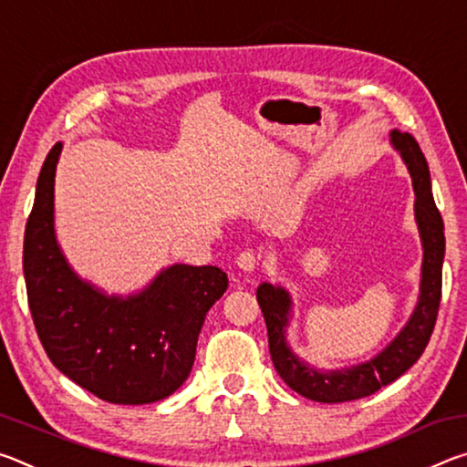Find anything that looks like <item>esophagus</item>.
I'll list each match as a JSON object with an SVG mask.
<instances>
[{"mask_svg":"<svg viewBox=\"0 0 467 467\" xmlns=\"http://www.w3.org/2000/svg\"><path fill=\"white\" fill-rule=\"evenodd\" d=\"M236 265H239L243 272H255L259 265V257L255 255V251H241L239 257H236Z\"/></svg>","mask_w":467,"mask_h":467,"instance_id":"34e87169","label":"esophagus"}]
</instances>
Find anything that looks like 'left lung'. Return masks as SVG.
<instances>
[{"mask_svg":"<svg viewBox=\"0 0 467 467\" xmlns=\"http://www.w3.org/2000/svg\"><path fill=\"white\" fill-rule=\"evenodd\" d=\"M391 144L404 158L410 177H412L416 193L414 214L424 249L420 296H418L412 317L406 323V327L395 336L393 342L383 352H379L375 358L362 362V365L339 370H317L298 360L286 344L292 305L288 292L267 282L257 288V303L262 306L267 326V342H270V357L275 370L290 389H295L306 400L321 401V404H342V401L367 398L381 387L393 383L422 357L424 348L432 336L434 323H437L442 286V257H445V231H442V218L432 200L429 164H426L418 141L410 133L393 130Z\"/></svg>","mask_w":467,"mask_h":467,"instance_id":"obj_1","label":"left lung"}]
</instances>
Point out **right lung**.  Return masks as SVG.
Instances as JSON below:
<instances>
[{
    "label": "right lung",
    "mask_w": 467,
    "mask_h": 467,
    "mask_svg": "<svg viewBox=\"0 0 467 467\" xmlns=\"http://www.w3.org/2000/svg\"><path fill=\"white\" fill-rule=\"evenodd\" d=\"M61 154H47L25 231L28 306L47 357L110 404L169 398L192 373L205 313L228 288L214 265L177 264L140 295L107 296L78 278L55 239L53 185Z\"/></svg>",
    "instance_id": "right-lung-1"
}]
</instances>
